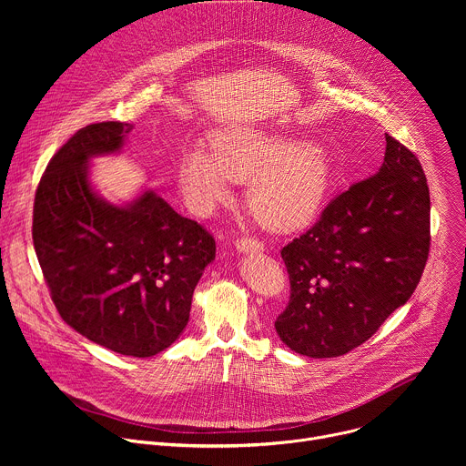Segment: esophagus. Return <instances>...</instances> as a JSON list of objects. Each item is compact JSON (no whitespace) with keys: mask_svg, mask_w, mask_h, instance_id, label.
<instances>
[{"mask_svg":"<svg viewBox=\"0 0 466 466\" xmlns=\"http://www.w3.org/2000/svg\"><path fill=\"white\" fill-rule=\"evenodd\" d=\"M236 248L239 252H250V250H263V243L254 238H238L236 239Z\"/></svg>","mask_w":466,"mask_h":466,"instance_id":"1","label":"esophagus"}]
</instances>
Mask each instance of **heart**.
I'll return each instance as SVG.
<instances>
[{
	"label": "heart",
	"mask_w": 466,
	"mask_h": 466,
	"mask_svg": "<svg viewBox=\"0 0 466 466\" xmlns=\"http://www.w3.org/2000/svg\"><path fill=\"white\" fill-rule=\"evenodd\" d=\"M248 179L247 207L256 221L271 230H289L315 216L328 187L329 164L315 146L265 135H228L218 138L214 155L193 147L178 166L180 191L198 216L227 201L230 180Z\"/></svg>",
	"instance_id": "b5f03b06"
}]
</instances>
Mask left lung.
<instances>
[{
    "label": "left lung",
    "mask_w": 466,
    "mask_h": 466,
    "mask_svg": "<svg viewBox=\"0 0 466 466\" xmlns=\"http://www.w3.org/2000/svg\"><path fill=\"white\" fill-rule=\"evenodd\" d=\"M376 175L336 195L282 259L289 302L280 339L308 358L363 345L417 289L430 254V187L419 158L385 135Z\"/></svg>",
    "instance_id": "left-lung-1"
}]
</instances>
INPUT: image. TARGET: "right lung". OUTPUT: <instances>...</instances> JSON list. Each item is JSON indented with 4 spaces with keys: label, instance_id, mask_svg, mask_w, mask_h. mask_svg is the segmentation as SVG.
Masks as SVG:
<instances>
[{
    "label": "right lung",
    "instance_id": "right-lung-1",
    "mask_svg": "<svg viewBox=\"0 0 466 466\" xmlns=\"http://www.w3.org/2000/svg\"><path fill=\"white\" fill-rule=\"evenodd\" d=\"M130 128L92 123L55 153L35 195L33 243L66 322L112 352L151 358L186 328L216 239L151 189L127 207L92 189L88 160L119 151Z\"/></svg>",
    "mask_w": 466,
    "mask_h": 466
}]
</instances>
